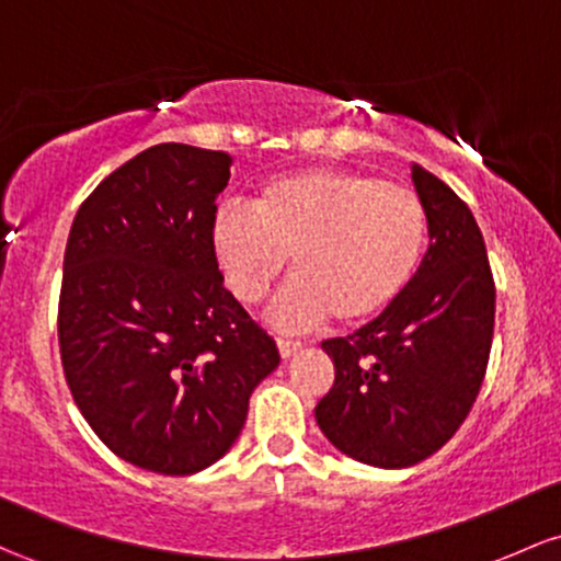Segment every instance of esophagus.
Listing matches in <instances>:
<instances>
[{"label":"esophagus","mask_w":561,"mask_h":561,"mask_svg":"<svg viewBox=\"0 0 561 561\" xmlns=\"http://www.w3.org/2000/svg\"><path fill=\"white\" fill-rule=\"evenodd\" d=\"M276 346H279L282 359H290L295 351L304 348V343H300V341H290V337H276Z\"/></svg>","instance_id":"obj_1"}]
</instances>
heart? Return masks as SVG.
<instances>
[{
    "mask_svg": "<svg viewBox=\"0 0 561 561\" xmlns=\"http://www.w3.org/2000/svg\"><path fill=\"white\" fill-rule=\"evenodd\" d=\"M426 207L410 186L359 170H298L274 178L252 213H215L210 242L242 304L266 298L287 257L295 279L271 317L282 328L365 324L402 298L426 252Z\"/></svg>",
    "mask_w": 561,
    "mask_h": 561,
    "instance_id": "b5f03b06",
    "label": "heart"
}]
</instances>
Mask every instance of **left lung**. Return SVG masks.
<instances>
[{"instance_id": "1", "label": "left lung", "mask_w": 561, "mask_h": 561, "mask_svg": "<svg viewBox=\"0 0 561 561\" xmlns=\"http://www.w3.org/2000/svg\"><path fill=\"white\" fill-rule=\"evenodd\" d=\"M410 170L431 237L415 279L370 324L322 343L335 383L317 404L319 428L380 469L421 463L463 426L495 330V279L469 205L421 164Z\"/></svg>"}]
</instances>
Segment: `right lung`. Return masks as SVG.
<instances>
[{"instance_id":"add662e5","label":"right lung","mask_w":561,"mask_h":561,"mask_svg":"<svg viewBox=\"0 0 561 561\" xmlns=\"http://www.w3.org/2000/svg\"><path fill=\"white\" fill-rule=\"evenodd\" d=\"M226 151L159 144L98 183L73 218L58 346L98 439L186 477L229 453L279 348L224 287L210 226Z\"/></svg>"}]
</instances>
